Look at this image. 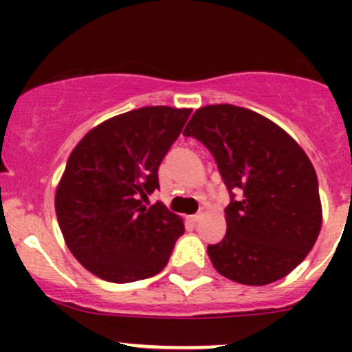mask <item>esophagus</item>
I'll return each mask as SVG.
<instances>
[{"mask_svg": "<svg viewBox=\"0 0 352 352\" xmlns=\"http://www.w3.org/2000/svg\"><path fill=\"white\" fill-rule=\"evenodd\" d=\"M202 219V212H197V214H194V216H190V221L194 223V225H197L199 221H201Z\"/></svg>", "mask_w": 352, "mask_h": 352, "instance_id": "esophagus-1", "label": "esophagus"}]
</instances>
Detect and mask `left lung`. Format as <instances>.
<instances>
[{"instance_id":"obj_1","label":"left lung","mask_w":352,"mask_h":352,"mask_svg":"<svg viewBox=\"0 0 352 352\" xmlns=\"http://www.w3.org/2000/svg\"><path fill=\"white\" fill-rule=\"evenodd\" d=\"M218 163L232 202L226 235L209 245L216 271L247 286L285 278L314 248L322 228L318 180L303 148L267 117L230 104L197 109L184 129Z\"/></svg>"}]
</instances>
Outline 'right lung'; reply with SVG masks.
Segmentation results:
<instances>
[{
  "label": "right lung",
  "mask_w": 352,
  "mask_h": 352,
  "mask_svg": "<svg viewBox=\"0 0 352 352\" xmlns=\"http://www.w3.org/2000/svg\"><path fill=\"white\" fill-rule=\"evenodd\" d=\"M190 112L155 105L119 113L71 151L56 187V216L69 252L97 278L140 281L168 262L184 219L144 201L158 189L160 163Z\"/></svg>",
  "instance_id": "add662e5"
}]
</instances>
